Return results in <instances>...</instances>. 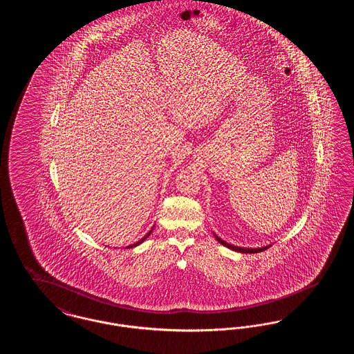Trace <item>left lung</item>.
<instances>
[{
	"label": "left lung",
	"mask_w": 354,
	"mask_h": 354,
	"mask_svg": "<svg viewBox=\"0 0 354 354\" xmlns=\"http://www.w3.org/2000/svg\"><path fill=\"white\" fill-rule=\"evenodd\" d=\"M216 237V240L219 241L220 244H223L224 247H227V248H230V250H232V251H236V252H241V253H259L263 252V251H266L267 248H270V245H267V247H261V248H241V247H236V245H232V244H228V243H225L224 240H221L219 236L215 235Z\"/></svg>",
	"instance_id": "obj_1"
}]
</instances>
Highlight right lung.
<instances>
[{"label":"right lung","mask_w":354,"mask_h":354,"mask_svg":"<svg viewBox=\"0 0 354 354\" xmlns=\"http://www.w3.org/2000/svg\"><path fill=\"white\" fill-rule=\"evenodd\" d=\"M151 232H152V228H151V231H150V232H149V234H147V235L145 236V237H142V239H140V240H139V241H136V243H135V244H131V245H129V247H126V248H133V247H136V245H139V244H142V243H143V241H145V240H146V239H147V237H149V236L151 235Z\"/></svg>","instance_id":"right-lung-1"}]
</instances>
